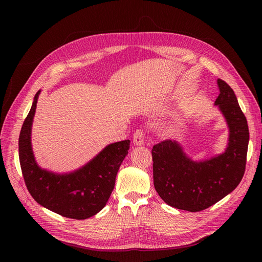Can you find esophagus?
I'll list each match as a JSON object with an SVG mask.
<instances>
[{
  "label": "esophagus",
  "instance_id": "1",
  "mask_svg": "<svg viewBox=\"0 0 262 262\" xmlns=\"http://www.w3.org/2000/svg\"><path fill=\"white\" fill-rule=\"evenodd\" d=\"M133 142L135 145H143L144 143V136L141 129L136 130V133L134 134L133 137Z\"/></svg>",
  "mask_w": 262,
  "mask_h": 262
}]
</instances>
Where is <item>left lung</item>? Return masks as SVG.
Listing matches in <instances>:
<instances>
[{
	"label": "left lung",
	"instance_id": "8db88e82",
	"mask_svg": "<svg viewBox=\"0 0 262 262\" xmlns=\"http://www.w3.org/2000/svg\"><path fill=\"white\" fill-rule=\"evenodd\" d=\"M214 102L228 129L222 153L194 160L182 142L164 140L153 146L154 186L159 196L174 208L196 212L221 201L240 184L246 163L250 133L233 90L216 80Z\"/></svg>",
	"mask_w": 262,
	"mask_h": 262
}]
</instances>
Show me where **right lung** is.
<instances>
[{"label":"right lung","mask_w":262,"mask_h":262,"mask_svg":"<svg viewBox=\"0 0 262 262\" xmlns=\"http://www.w3.org/2000/svg\"><path fill=\"white\" fill-rule=\"evenodd\" d=\"M40 92L35 95L19 137V159L25 185L45 208L66 217L86 220L105 207L130 141L106 145L86 164L71 172L57 173L41 168L32 146V127Z\"/></svg>","instance_id":"1"}]
</instances>
